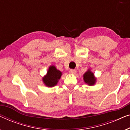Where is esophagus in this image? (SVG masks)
Here are the masks:
<instances>
[{
    "instance_id": "esophagus-1",
    "label": "esophagus",
    "mask_w": 130,
    "mask_h": 130,
    "mask_svg": "<svg viewBox=\"0 0 130 130\" xmlns=\"http://www.w3.org/2000/svg\"><path fill=\"white\" fill-rule=\"evenodd\" d=\"M69 73H70L71 74H74L76 73V70H74V69H71L70 70Z\"/></svg>"
}]
</instances>
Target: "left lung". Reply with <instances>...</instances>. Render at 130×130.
<instances>
[{"mask_svg":"<svg viewBox=\"0 0 130 130\" xmlns=\"http://www.w3.org/2000/svg\"><path fill=\"white\" fill-rule=\"evenodd\" d=\"M83 77L84 82L88 86H94L96 83L97 78L94 76V74L92 72L90 69L87 70V71L84 73Z\"/></svg>","mask_w":130,"mask_h":130,"instance_id":"1","label":"left lung"}]
</instances>
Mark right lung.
I'll return each instance as SVG.
<instances>
[{"instance_id":"right-lung-1","label":"right lung","mask_w":130,"mask_h":130,"mask_svg":"<svg viewBox=\"0 0 130 130\" xmlns=\"http://www.w3.org/2000/svg\"><path fill=\"white\" fill-rule=\"evenodd\" d=\"M62 76V73L54 65L48 67L46 74L43 77L42 81L46 87H53L56 86Z\"/></svg>"}]
</instances>
